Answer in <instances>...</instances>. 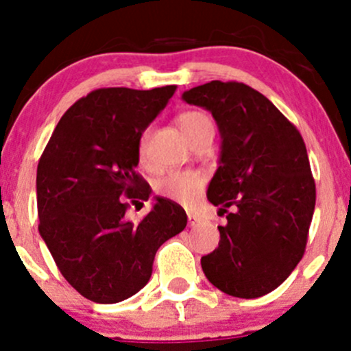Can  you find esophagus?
I'll use <instances>...</instances> for the list:
<instances>
[{
	"mask_svg": "<svg viewBox=\"0 0 351 351\" xmlns=\"http://www.w3.org/2000/svg\"><path fill=\"white\" fill-rule=\"evenodd\" d=\"M200 221H202V219L198 217L197 214H192V212H189V226H192V228H193V226L200 224Z\"/></svg>",
	"mask_w": 351,
	"mask_h": 351,
	"instance_id": "1",
	"label": "esophagus"
}]
</instances>
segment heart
Returning a JSON list of instances; mask_svg holds the SVG:
<instances>
[{
    "label": "heart",
    "instance_id": "obj_1",
    "mask_svg": "<svg viewBox=\"0 0 351 351\" xmlns=\"http://www.w3.org/2000/svg\"><path fill=\"white\" fill-rule=\"evenodd\" d=\"M180 129L183 130L186 137L192 136L193 132H197L202 127H212L210 119H208L205 113L197 112V110H189V112L180 113L178 119ZM147 137H149V130L143 132L139 141V156L144 158L146 154V144ZM205 185V176L198 171H192V169H183V171H173L169 175H166L165 178H161L158 182V193L161 197L169 198L173 202H178V204H192L195 198L200 195L202 189Z\"/></svg>",
    "mask_w": 351,
    "mask_h": 351
}]
</instances>
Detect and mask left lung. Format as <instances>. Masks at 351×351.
I'll use <instances>...</instances> for the list:
<instances>
[{
    "label": "left lung",
    "instance_id": "8db88e82",
    "mask_svg": "<svg viewBox=\"0 0 351 351\" xmlns=\"http://www.w3.org/2000/svg\"><path fill=\"white\" fill-rule=\"evenodd\" d=\"M183 100L217 122L221 161L207 198L219 214L233 208L202 270L228 295L256 299L284 284L306 251L316 205L306 144L280 110L244 83L210 81Z\"/></svg>",
    "mask_w": 351,
    "mask_h": 351
}]
</instances>
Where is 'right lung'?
<instances>
[{
    "instance_id": "1",
    "label": "right lung",
    "mask_w": 351,
    "mask_h": 351,
    "mask_svg": "<svg viewBox=\"0 0 351 351\" xmlns=\"http://www.w3.org/2000/svg\"><path fill=\"white\" fill-rule=\"evenodd\" d=\"M175 91V84L91 91L62 115L40 156L38 232L62 277L93 302L139 292L156 251L186 226L182 205L165 197L139 222L125 217L151 193L136 171L141 136Z\"/></svg>"
}]
</instances>
